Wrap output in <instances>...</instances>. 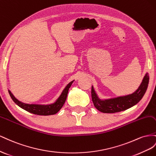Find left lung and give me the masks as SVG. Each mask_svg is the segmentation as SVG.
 <instances>
[{"label": "left lung", "instance_id": "8db88e82", "mask_svg": "<svg viewBox=\"0 0 156 156\" xmlns=\"http://www.w3.org/2000/svg\"><path fill=\"white\" fill-rule=\"evenodd\" d=\"M149 75L146 73L137 90L131 94L109 99H101L92 86L91 97L95 107L103 113H115L135 106L142 99L148 88Z\"/></svg>", "mask_w": 156, "mask_h": 156}]
</instances>
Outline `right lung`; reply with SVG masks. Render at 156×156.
Here are the masks:
<instances>
[{
    "label": "right lung",
    "instance_id": "right-lung-1",
    "mask_svg": "<svg viewBox=\"0 0 156 156\" xmlns=\"http://www.w3.org/2000/svg\"><path fill=\"white\" fill-rule=\"evenodd\" d=\"M74 81V80L73 81L69 82L67 85L65 86L62 91L61 95L59 97L51 104L47 105H41V104H28L19 101L16 98V97L13 95V93L8 90L9 94H10L12 100L14 101V103L19 106L20 108H23V110L27 111V112L32 113L34 114H37L40 115H53L57 113L60 110V109L63 107V105L65 103V101L67 97V94L69 92V88L70 87L72 83Z\"/></svg>",
    "mask_w": 156,
    "mask_h": 156
}]
</instances>
